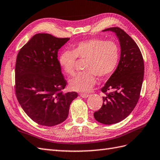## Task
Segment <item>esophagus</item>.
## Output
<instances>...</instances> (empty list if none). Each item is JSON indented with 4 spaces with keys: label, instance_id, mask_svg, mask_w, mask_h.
I'll use <instances>...</instances> for the list:
<instances>
[{
    "label": "esophagus",
    "instance_id": "esophagus-1",
    "mask_svg": "<svg viewBox=\"0 0 160 160\" xmlns=\"http://www.w3.org/2000/svg\"><path fill=\"white\" fill-rule=\"evenodd\" d=\"M81 97L82 98H87V97H89V94H84V93H80V94H79Z\"/></svg>",
    "mask_w": 160,
    "mask_h": 160
}]
</instances>
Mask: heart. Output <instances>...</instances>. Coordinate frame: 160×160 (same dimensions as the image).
<instances>
[{
	"mask_svg": "<svg viewBox=\"0 0 160 160\" xmlns=\"http://www.w3.org/2000/svg\"><path fill=\"white\" fill-rule=\"evenodd\" d=\"M77 58L86 59L85 72L77 74L69 81L72 90L90 91L96 83V76L105 78L111 74L119 59V48L116 42L92 38L73 45L72 51H64L59 55V63L68 75L75 72Z\"/></svg>",
	"mask_w": 160,
	"mask_h": 160,
	"instance_id": "obj_1",
	"label": "heart"
}]
</instances>
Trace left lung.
<instances>
[{
    "instance_id": "8db88e82",
    "label": "left lung",
    "mask_w": 160,
    "mask_h": 160,
    "mask_svg": "<svg viewBox=\"0 0 160 160\" xmlns=\"http://www.w3.org/2000/svg\"><path fill=\"white\" fill-rule=\"evenodd\" d=\"M114 32L120 45L118 65L105 86L101 108L94 113V118L105 125L118 123L128 116L140 98L144 78V60L139 47L126 32L119 27L102 31ZM109 91L108 93L107 92Z\"/></svg>"
}]
</instances>
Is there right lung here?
<instances>
[{"mask_svg": "<svg viewBox=\"0 0 160 160\" xmlns=\"http://www.w3.org/2000/svg\"><path fill=\"white\" fill-rule=\"evenodd\" d=\"M69 40L48 33L35 34L17 55V99L27 116L40 125L52 127L64 121L70 105L78 96L75 92H62L66 81L58 52Z\"/></svg>", "mask_w": 160, "mask_h": 160, "instance_id": "add662e5", "label": "right lung"}]
</instances>
